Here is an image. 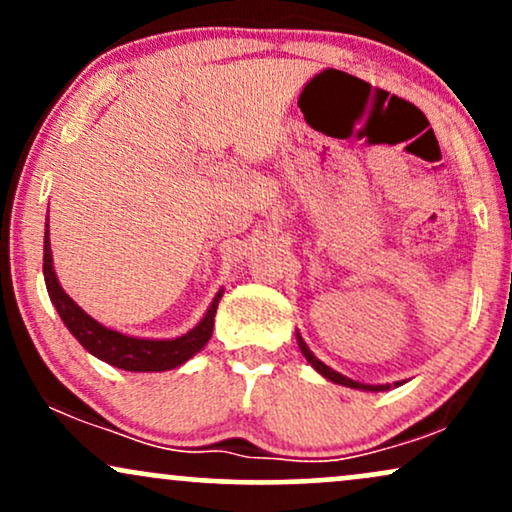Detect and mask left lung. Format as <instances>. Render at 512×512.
I'll use <instances>...</instances> for the list:
<instances>
[{
    "mask_svg": "<svg viewBox=\"0 0 512 512\" xmlns=\"http://www.w3.org/2000/svg\"><path fill=\"white\" fill-rule=\"evenodd\" d=\"M296 342H298V349H301V354L308 358V363L310 366H313L317 373L322 375V378H327V380H332V383H337V385H344V387H354V390H363V392H385V390H390L392 385H366V383H358V380H351V378H346V375H342V373H337V370L334 368H330V366H325V363L320 361V358H317L313 351L308 349V344L303 342V337H301V332H296ZM402 383H395V387H399Z\"/></svg>",
    "mask_w": 512,
    "mask_h": 512,
    "instance_id": "1",
    "label": "left lung"
}]
</instances>
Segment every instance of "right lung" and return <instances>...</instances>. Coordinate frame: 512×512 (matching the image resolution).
Here are the masks:
<instances>
[{"label": "right lung", "mask_w": 512, "mask_h": 512, "mask_svg": "<svg viewBox=\"0 0 512 512\" xmlns=\"http://www.w3.org/2000/svg\"><path fill=\"white\" fill-rule=\"evenodd\" d=\"M50 221V216H48ZM45 245H43V276L48 286L50 301L60 313L67 330L74 334L88 354H93L110 366L132 370V373H161V370H173L190 361L192 356L207 346L214 332V315L219 308L223 289L214 296V301L207 308L202 320L192 327L190 332L180 334L175 339H149V337H132V334L117 332L113 327H105L96 317H91L84 308L69 298V293L62 289L60 279L55 274V262H52L50 248V226L45 223Z\"/></svg>", "instance_id": "right-lung-1"}]
</instances>
